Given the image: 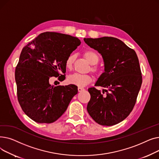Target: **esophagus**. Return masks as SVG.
Segmentation results:
<instances>
[{"label":"esophagus","instance_id":"obj_1","mask_svg":"<svg viewBox=\"0 0 159 159\" xmlns=\"http://www.w3.org/2000/svg\"><path fill=\"white\" fill-rule=\"evenodd\" d=\"M83 90H84V88H78V91H79V92H81L82 91H83Z\"/></svg>","mask_w":159,"mask_h":159}]
</instances>
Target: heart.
Listing matches in <instances>:
<instances>
[{"instance_id":"heart-1","label":"heart","mask_w":159,"mask_h":159,"mask_svg":"<svg viewBox=\"0 0 159 159\" xmlns=\"http://www.w3.org/2000/svg\"><path fill=\"white\" fill-rule=\"evenodd\" d=\"M84 56L87 61L91 65H95L98 63L99 58L98 55L93 51H86L84 53ZM75 59V57L73 54L69 55L65 60V67L66 68L71 71L73 70V64ZM91 71L95 75L101 74V70L97 66H93L91 68ZM92 80V77L90 75H81L78 73L73 74L68 77V82L70 84L77 86L79 88L85 87L91 83Z\"/></svg>"}]
</instances>
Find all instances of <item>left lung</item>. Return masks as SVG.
<instances>
[{
	"mask_svg": "<svg viewBox=\"0 0 159 159\" xmlns=\"http://www.w3.org/2000/svg\"><path fill=\"white\" fill-rule=\"evenodd\" d=\"M84 40L102 55L105 66V72L95 84L104 89H88L91 98L88 112L98 124L113 126L126 119L135 105L143 82L137 55L116 38H84Z\"/></svg>",
	"mask_w": 159,
	"mask_h": 159,
	"instance_id": "obj_1",
	"label": "left lung"
}]
</instances>
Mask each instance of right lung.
<instances>
[{
    "label": "right lung",
    "mask_w": 159,
    "mask_h": 159,
    "mask_svg": "<svg viewBox=\"0 0 159 159\" xmlns=\"http://www.w3.org/2000/svg\"><path fill=\"white\" fill-rule=\"evenodd\" d=\"M80 44L69 35L44 32L22 50L15 77L19 104L27 116L38 123H52L66 111L77 86H52L49 79L66 77L65 60Z\"/></svg>",
    "instance_id": "obj_1"
}]
</instances>
